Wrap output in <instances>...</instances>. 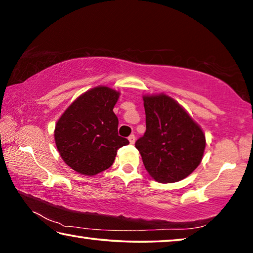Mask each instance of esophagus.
<instances>
[{"mask_svg":"<svg viewBox=\"0 0 253 253\" xmlns=\"http://www.w3.org/2000/svg\"><path fill=\"white\" fill-rule=\"evenodd\" d=\"M135 139H136V137H135V135H132V134L129 137H128V140H129L130 144H135Z\"/></svg>","mask_w":253,"mask_h":253,"instance_id":"esophagus-1","label":"esophagus"}]
</instances>
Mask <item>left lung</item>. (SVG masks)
<instances>
[{
    "instance_id": "1",
    "label": "left lung",
    "mask_w": 253,
    "mask_h": 253,
    "mask_svg": "<svg viewBox=\"0 0 253 253\" xmlns=\"http://www.w3.org/2000/svg\"><path fill=\"white\" fill-rule=\"evenodd\" d=\"M146 131L135 146L160 183L182 181L202 162L205 134L183 106L165 93L144 95Z\"/></svg>"
}]
</instances>
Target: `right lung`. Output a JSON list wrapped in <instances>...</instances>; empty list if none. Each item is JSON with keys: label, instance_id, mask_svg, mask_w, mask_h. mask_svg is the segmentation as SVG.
Listing matches in <instances>:
<instances>
[{"label": "right lung", "instance_id": "add662e5", "mask_svg": "<svg viewBox=\"0 0 253 253\" xmlns=\"http://www.w3.org/2000/svg\"><path fill=\"white\" fill-rule=\"evenodd\" d=\"M121 92L97 85L80 95L55 124L54 142L60 156L77 173L93 176L109 169L117 149L129 144L118 136L114 107Z\"/></svg>", "mask_w": 253, "mask_h": 253}]
</instances>
